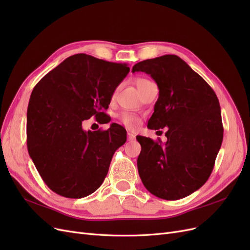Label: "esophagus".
Here are the masks:
<instances>
[{
  "instance_id": "1",
  "label": "esophagus",
  "mask_w": 250,
  "mask_h": 250,
  "mask_svg": "<svg viewBox=\"0 0 250 250\" xmlns=\"http://www.w3.org/2000/svg\"><path fill=\"white\" fill-rule=\"evenodd\" d=\"M134 139H135V135L133 133H131V132H128L127 133V140L128 141L132 142V141H134Z\"/></svg>"
}]
</instances>
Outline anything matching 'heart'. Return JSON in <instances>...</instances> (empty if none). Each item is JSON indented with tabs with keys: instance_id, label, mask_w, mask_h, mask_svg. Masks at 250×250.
Segmentation results:
<instances>
[{
	"instance_id": "obj_1",
	"label": "heart",
	"mask_w": 250,
	"mask_h": 250,
	"mask_svg": "<svg viewBox=\"0 0 250 250\" xmlns=\"http://www.w3.org/2000/svg\"><path fill=\"white\" fill-rule=\"evenodd\" d=\"M148 82H149V80H147L145 78H138L137 80H135V84H137V86L140 90ZM119 119L121 121V123H123L126 127L129 128V129H135V128L140 125V122H141V120L138 116H135V115H133V113H130V112L121 113Z\"/></svg>"
}]
</instances>
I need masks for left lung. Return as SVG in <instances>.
Segmentation results:
<instances>
[{"label":"left lung","mask_w":250,"mask_h":250,"mask_svg":"<svg viewBox=\"0 0 250 250\" xmlns=\"http://www.w3.org/2000/svg\"><path fill=\"white\" fill-rule=\"evenodd\" d=\"M160 89L148 127L163 129L167 142L137 137L138 170L143 185L158 198L177 200L207 183L223 140L219 100L207 81L176 55L138 62Z\"/></svg>","instance_id":"obj_1"}]
</instances>
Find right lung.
I'll list each match as a JSON object with an SVG mask.
<instances>
[{
    "label": "right lung",
    "mask_w": 250,
    "mask_h": 250,
    "mask_svg": "<svg viewBox=\"0 0 250 250\" xmlns=\"http://www.w3.org/2000/svg\"><path fill=\"white\" fill-rule=\"evenodd\" d=\"M126 63L86 54L67 57L32 90L27 111L29 155L53 192L66 198L94 193L106 177L126 130L112 123L107 130L85 131L82 122L104 112L113 92L129 73Z\"/></svg>",
    "instance_id": "obj_1"
}]
</instances>
